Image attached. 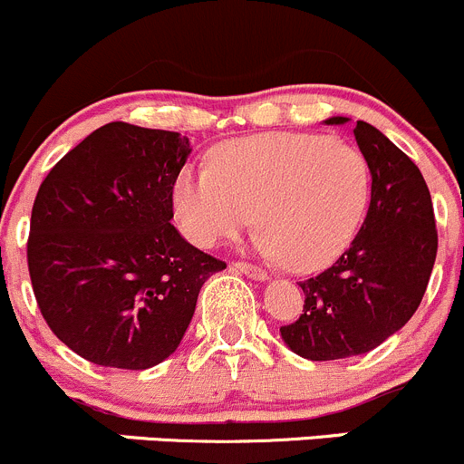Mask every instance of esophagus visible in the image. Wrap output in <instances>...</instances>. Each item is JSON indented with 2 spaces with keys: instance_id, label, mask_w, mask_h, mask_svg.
Listing matches in <instances>:
<instances>
[{
  "instance_id": "34e87169",
  "label": "esophagus",
  "mask_w": 464,
  "mask_h": 464,
  "mask_svg": "<svg viewBox=\"0 0 464 464\" xmlns=\"http://www.w3.org/2000/svg\"><path fill=\"white\" fill-rule=\"evenodd\" d=\"M233 269L240 271V274H245V276H249V278H254V280H266V278H269V276H266V271L262 269V266L251 265V262H246V260H236V262H233Z\"/></svg>"
}]
</instances>
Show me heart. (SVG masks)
Here are the masks:
<instances>
[{
  "instance_id": "heart-1",
  "label": "heart",
  "mask_w": 464,
  "mask_h": 464,
  "mask_svg": "<svg viewBox=\"0 0 464 464\" xmlns=\"http://www.w3.org/2000/svg\"><path fill=\"white\" fill-rule=\"evenodd\" d=\"M371 202V166L325 134L274 132L213 150L208 168H184L172 184L181 233L210 249L260 224L262 254L294 271L332 265L357 237Z\"/></svg>"
}]
</instances>
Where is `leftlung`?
<instances>
[{
  "label": "left lung",
  "mask_w": 464,
  "mask_h": 464,
  "mask_svg": "<svg viewBox=\"0 0 464 464\" xmlns=\"http://www.w3.org/2000/svg\"><path fill=\"white\" fill-rule=\"evenodd\" d=\"M354 139L372 177L366 219L334 265L303 280V314L280 327L285 343L312 362L363 354L395 334L422 303L438 254L420 168L371 123L357 121Z\"/></svg>",
  "instance_id": "left-lung-1"
}]
</instances>
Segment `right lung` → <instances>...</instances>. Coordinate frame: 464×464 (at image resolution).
<instances>
[{"mask_svg": "<svg viewBox=\"0 0 464 464\" xmlns=\"http://www.w3.org/2000/svg\"><path fill=\"white\" fill-rule=\"evenodd\" d=\"M188 154L177 132L114 121L40 184L26 242L33 294L51 332L87 362L125 371L161 363L202 285L227 269L170 224L172 184Z\"/></svg>", "mask_w": 464, "mask_h": 464, "instance_id": "obj_1", "label": "right lung"}]
</instances>
